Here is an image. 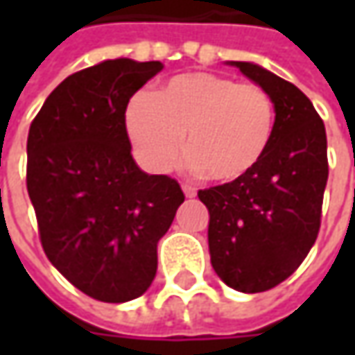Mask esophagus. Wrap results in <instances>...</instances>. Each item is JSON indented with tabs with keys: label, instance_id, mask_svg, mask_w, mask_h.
<instances>
[{
	"label": "esophagus",
	"instance_id": "esophagus-1",
	"mask_svg": "<svg viewBox=\"0 0 355 355\" xmlns=\"http://www.w3.org/2000/svg\"><path fill=\"white\" fill-rule=\"evenodd\" d=\"M182 189H184V193H185V198H196V196H198V191H196V189H193V187H191V185H182Z\"/></svg>",
	"mask_w": 355,
	"mask_h": 355
}]
</instances>
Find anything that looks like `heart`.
Here are the masks:
<instances>
[{"label":"heart","mask_w":355,"mask_h":355,"mask_svg":"<svg viewBox=\"0 0 355 355\" xmlns=\"http://www.w3.org/2000/svg\"><path fill=\"white\" fill-rule=\"evenodd\" d=\"M134 154L150 171H166L185 142L191 168L215 182H235L265 157L275 134V104L261 87L213 73H185L126 104Z\"/></svg>","instance_id":"b5f03b06"}]
</instances>
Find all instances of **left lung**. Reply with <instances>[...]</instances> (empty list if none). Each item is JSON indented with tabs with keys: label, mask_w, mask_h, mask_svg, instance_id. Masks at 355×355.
Instances as JSON below:
<instances>
[{
	"label": "left lung",
	"mask_w": 355,
	"mask_h": 355,
	"mask_svg": "<svg viewBox=\"0 0 355 355\" xmlns=\"http://www.w3.org/2000/svg\"><path fill=\"white\" fill-rule=\"evenodd\" d=\"M237 67L275 104V134L245 178L201 189L209 211V254L217 277L239 293H265L306 259L320 229L328 182L326 130L293 83L249 61Z\"/></svg>",
	"instance_id": "8db88e82"
}]
</instances>
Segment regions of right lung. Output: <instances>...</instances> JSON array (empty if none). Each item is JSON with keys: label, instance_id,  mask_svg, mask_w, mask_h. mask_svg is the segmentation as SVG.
I'll return each mask as SVG.
<instances>
[{"label": "right lung", "instance_id": "add662e5", "mask_svg": "<svg viewBox=\"0 0 355 355\" xmlns=\"http://www.w3.org/2000/svg\"><path fill=\"white\" fill-rule=\"evenodd\" d=\"M164 69L108 59L67 76L47 96L27 138V191L53 266L101 302L142 296L157 270V241L184 203L168 175L132 157L124 110Z\"/></svg>", "mask_w": 355, "mask_h": 355}]
</instances>
